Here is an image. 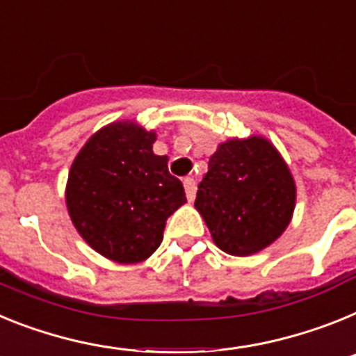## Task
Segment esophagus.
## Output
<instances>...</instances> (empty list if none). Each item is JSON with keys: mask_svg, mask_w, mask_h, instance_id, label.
<instances>
[{"mask_svg": "<svg viewBox=\"0 0 356 356\" xmlns=\"http://www.w3.org/2000/svg\"><path fill=\"white\" fill-rule=\"evenodd\" d=\"M182 182H184V190H186L188 200L195 199V193H197V182H195V179H193V177H186Z\"/></svg>", "mask_w": 356, "mask_h": 356, "instance_id": "34e87169", "label": "esophagus"}]
</instances>
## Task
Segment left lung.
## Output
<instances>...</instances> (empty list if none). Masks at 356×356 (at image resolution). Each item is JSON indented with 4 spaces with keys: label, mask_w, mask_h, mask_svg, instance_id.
Returning <instances> with one entry per match:
<instances>
[{
    "label": "left lung",
    "mask_w": 356,
    "mask_h": 356,
    "mask_svg": "<svg viewBox=\"0 0 356 356\" xmlns=\"http://www.w3.org/2000/svg\"><path fill=\"white\" fill-rule=\"evenodd\" d=\"M296 204L289 166L264 138L231 140L209 157L195 208L213 242L234 256L270 245L286 229Z\"/></svg>",
    "instance_id": "1"
}]
</instances>
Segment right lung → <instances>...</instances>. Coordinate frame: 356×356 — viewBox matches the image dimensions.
Segmentation results:
<instances>
[{
	"label": "right lung",
	"mask_w": 356,
	"mask_h": 356,
	"mask_svg": "<svg viewBox=\"0 0 356 356\" xmlns=\"http://www.w3.org/2000/svg\"><path fill=\"white\" fill-rule=\"evenodd\" d=\"M154 132L111 123L80 150L67 179L71 220L86 242L118 264H138L163 242L168 216L186 202L182 182L156 156Z\"/></svg>",
	"instance_id": "obj_1"
}]
</instances>
